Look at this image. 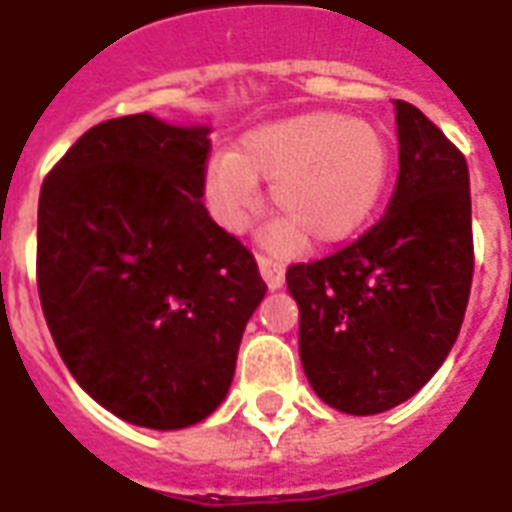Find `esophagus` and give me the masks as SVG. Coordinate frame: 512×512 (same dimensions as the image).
Masks as SVG:
<instances>
[{
  "label": "esophagus",
  "instance_id": "1",
  "mask_svg": "<svg viewBox=\"0 0 512 512\" xmlns=\"http://www.w3.org/2000/svg\"><path fill=\"white\" fill-rule=\"evenodd\" d=\"M259 273H262L264 284L270 289H281L286 281V270L284 264L278 259H270V256H259Z\"/></svg>",
  "mask_w": 512,
  "mask_h": 512
}]
</instances>
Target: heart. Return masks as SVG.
Wrapping results in <instances>:
<instances>
[{
	"mask_svg": "<svg viewBox=\"0 0 512 512\" xmlns=\"http://www.w3.org/2000/svg\"><path fill=\"white\" fill-rule=\"evenodd\" d=\"M391 143L378 123L314 110L253 126L234 151L206 162L204 195L223 228L237 231L270 181L278 234L303 248L353 239L375 217L391 179Z\"/></svg>",
	"mask_w": 512,
	"mask_h": 512,
	"instance_id": "heart-1",
	"label": "heart"
}]
</instances>
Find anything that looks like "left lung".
<instances>
[{"instance_id":"8db88e82","label":"left lung","mask_w":512,"mask_h":512,"mask_svg":"<svg viewBox=\"0 0 512 512\" xmlns=\"http://www.w3.org/2000/svg\"><path fill=\"white\" fill-rule=\"evenodd\" d=\"M394 110L400 176L386 215L339 253L286 270L308 383L353 416L391 411L436 375L474 273L466 159L422 110Z\"/></svg>"}]
</instances>
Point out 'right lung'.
Instances as JSON below:
<instances>
[{
    "label": "right lung",
    "instance_id": "right-lung-1",
    "mask_svg": "<svg viewBox=\"0 0 512 512\" xmlns=\"http://www.w3.org/2000/svg\"><path fill=\"white\" fill-rule=\"evenodd\" d=\"M209 126L148 112L93 126L46 176L38 292L68 372L148 430L204 422L226 400L264 286L201 204Z\"/></svg>",
    "mask_w": 512,
    "mask_h": 512
}]
</instances>
